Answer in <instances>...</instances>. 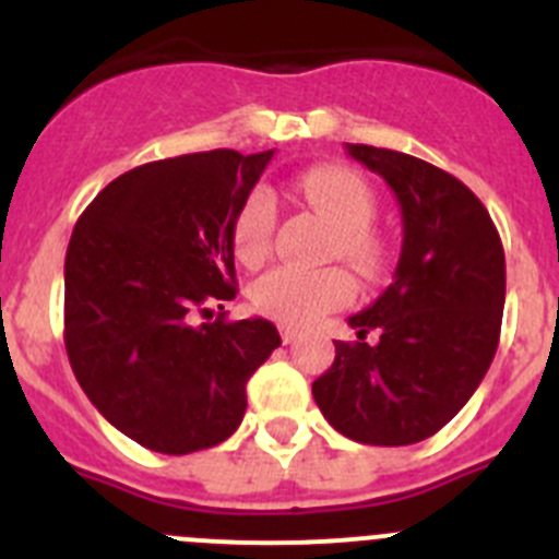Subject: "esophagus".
<instances>
[{
  "mask_svg": "<svg viewBox=\"0 0 559 559\" xmlns=\"http://www.w3.org/2000/svg\"><path fill=\"white\" fill-rule=\"evenodd\" d=\"M280 335H283V344H294L296 341V330L288 328V324H283V328H280Z\"/></svg>",
  "mask_w": 559,
  "mask_h": 559,
  "instance_id": "obj_1",
  "label": "esophagus"
}]
</instances>
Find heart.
<instances>
[{
  "label": "heart",
  "instance_id": "1",
  "mask_svg": "<svg viewBox=\"0 0 559 559\" xmlns=\"http://www.w3.org/2000/svg\"><path fill=\"white\" fill-rule=\"evenodd\" d=\"M294 192L319 210L335 226L333 254H341L364 276L380 274L386 263L383 237L372 229L374 192L358 173L338 165H322L302 173L294 181ZM276 226L274 192L257 187L237 206L231 221V240L243 263L254 265L265 260ZM355 296L353 276L344 269H299L276 265L251 288V302L260 313L276 322L305 324L319 322L330 310L344 308Z\"/></svg>",
  "mask_w": 559,
  "mask_h": 559
}]
</instances>
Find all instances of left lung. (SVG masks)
<instances>
[{"label": "left lung", "mask_w": 559, "mask_h": 559, "mask_svg": "<svg viewBox=\"0 0 559 559\" xmlns=\"http://www.w3.org/2000/svg\"><path fill=\"white\" fill-rule=\"evenodd\" d=\"M397 195L403 251L394 280L349 316L313 380L324 419L364 445H414L445 428L484 380L501 335L507 269L490 212L451 173L408 153L347 145ZM374 329L378 342H367Z\"/></svg>", "instance_id": "1"}]
</instances>
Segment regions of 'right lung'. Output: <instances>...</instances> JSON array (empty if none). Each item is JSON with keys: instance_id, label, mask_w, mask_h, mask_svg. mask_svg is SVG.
<instances>
[{"instance_id": "1", "label": "right lung", "mask_w": 559, "mask_h": 559, "mask_svg": "<svg viewBox=\"0 0 559 559\" xmlns=\"http://www.w3.org/2000/svg\"><path fill=\"white\" fill-rule=\"evenodd\" d=\"M271 156L221 147L147 162L114 179L72 231L69 364L92 406L147 451L185 456L229 439L246 383L280 347L269 319L212 322V305L237 294L231 221Z\"/></svg>"}]
</instances>
